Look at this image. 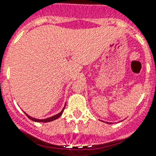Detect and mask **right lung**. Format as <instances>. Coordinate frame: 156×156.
Instances as JSON below:
<instances>
[{
  "mask_svg": "<svg viewBox=\"0 0 156 156\" xmlns=\"http://www.w3.org/2000/svg\"><path fill=\"white\" fill-rule=\"evenodd\" d=\"M64 109H63V110H62V111H61V113H59L58 114H57V115H54V116H51V117H50V118L44 119V120H39V119L33 118V117H31L30 116H29V115H28V114H26V116H27L28 117H29V118L30 119V120H33V121H36V122H43V123H46V122H50V121H53V120H56V119L59 118V117H60V116H61V114H62V113H63V112H64Z\"/></svg>",
  "mask_w": 156,
  "mask_h": 156,
  "instance_id": "1",
  "label": "right lung"
}]
</instances>
